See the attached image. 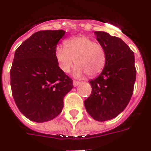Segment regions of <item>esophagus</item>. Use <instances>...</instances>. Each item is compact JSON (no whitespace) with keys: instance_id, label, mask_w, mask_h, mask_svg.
I'll return each mask as SVG.
<instances>
[{"instance_id":"esophagus-1","label":"esophagus","mask_w":151,"mask_h":151,"mask_svg":"<svg viewBox=\"0 0 151 151\" xmlns=\"http://www.w3.org/2000/svg\"><path fill=\"white\" fill-rule=\"evenodd\" d=\"M80 84H81V82H79V81H73V87L78 86V85H79Z\"/></svg>"}]
</instances>
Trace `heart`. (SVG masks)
Listing matches in <instances>:
<instances>
[{"mask_svg":"<svg viewBox=\"0 0 151 151\" xmlns=\"http://www.w3.org/2000/svg\"><path fill=\"white\" fill-rule=\"evenodd\" d=\"M65 47L56 46L55 56L59 67L64 73H68L74 63L78 65L73 76L81 78L96 76L102 71L106 63V53L103 46L85 35H78L65 41Z\"/></svg>","mask_w":151,"mask_h":151,"instance_id":"heart-1","label":"heart"}]
</instances>
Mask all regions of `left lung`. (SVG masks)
I'll return each mask as SVG.
<instances>
[{
	"mask_svg": "<svg viewBox=\"0 0 151 151\" xmlns=\"http://www.w3.org/2000/svg\"><path fill=\"white\" fill-rule=\"evenodd\" d=\"M95 35L105 49L106 63L98 78L89 81L92 91L84 106L94 119L104 122L126 109L133 95L137 71L134 53L121 39L101 31Z\"/></svg>",
	"mask_w": 151,
	"mask_h": 151,
	"instance_id": "left-lung-1",
	"label": "left lung"
}]
</instances>
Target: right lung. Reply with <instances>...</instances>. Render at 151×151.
Returning a JSON list of instances; mask_svg holds the SVG:
<instances>
[{
  "mask_svg": "<svg viewBox=\"0 0 151 151\" xmlns=\"http://www.w3.org/2000/svg\"><path fill=\"white\" fill-rule=\"evenodd\" d=\"M65 33L37 32L14 52L10 72L12 95L18 109L33 122L56 118L63 109V98L73 87L55 56V49Z\"/></svg>",
  "mask_w": 151,
  "mask_h": 151,
  "instance_id": "obj_1",
  "label": "right lung"
}]
</instances>
